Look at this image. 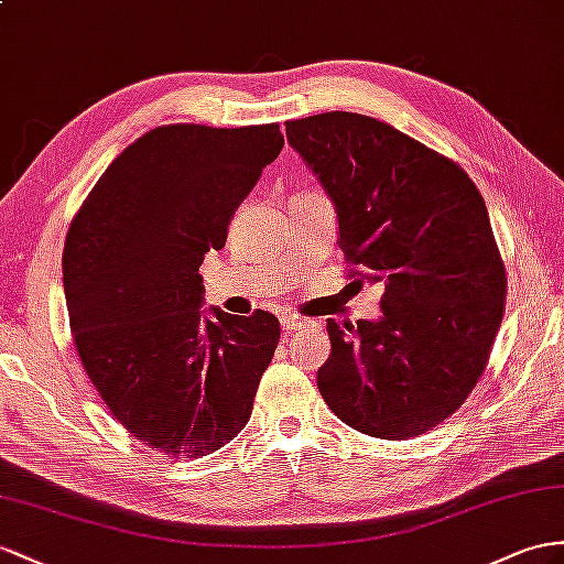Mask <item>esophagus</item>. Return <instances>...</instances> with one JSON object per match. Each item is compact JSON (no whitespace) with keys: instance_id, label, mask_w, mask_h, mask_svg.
Wrapping results in <instances>:
<instances>
[{"instance_id":"esophagus-1","label":"esophagus","mask_w":564,"mask_h":564,"mask_svg":"<svg viewBox=\"0 0 564 564\" xmlns=\"http://www.w3.org/2000/svg\"><path fill=\"white\" fill-rule=\"evenodd\" d=\"M310 322L302 319V316L297 314H283L281 316V328L285 330V334H293V330H300V328H307Z\"/></svg>"}]
</instances>
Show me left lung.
Segmentation results:
<instances>
[{
    "mask_svg": "<svg viewBox=\"0 0 564 564\" xmlns=\"http://www.w3.org/2000/svg\"><path fill=\"white\" fill-rule=\"evenodd\" d=\"M285 138L334 202L352 276L386 285L379 319L326 322L319 393L367 436H422L474 391L502 322L484 197L453 159L362 113L288 121Z\"/></svg>",
    "mask_w": 564,
    "mask_h": 564,
    "instance_id": "obj_1",
    "label": "left lung"
}]
</instances>
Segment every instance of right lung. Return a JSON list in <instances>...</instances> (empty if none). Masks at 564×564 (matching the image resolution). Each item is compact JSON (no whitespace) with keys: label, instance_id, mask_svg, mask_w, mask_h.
Returning a JSON list of instances; mask_svg holds the SVG:
<instances>
[{"label":"right lung","instance_id":"obj_1","mask_svg":"<svg viewBox=\"0 0 564 564\" xmlns=\"http://www.w3.org/2000/svg\"><path fill=\"white\" fill-rule=\"evenodd\" d=\"M281 150L279 123L152 128L70 221L62 264L83 369L113 420L169 457L238 436L279 345L264 310L202 312L199 264Z\"/></svg>","mask_w":564,"mask_h":564}]
</instances>
